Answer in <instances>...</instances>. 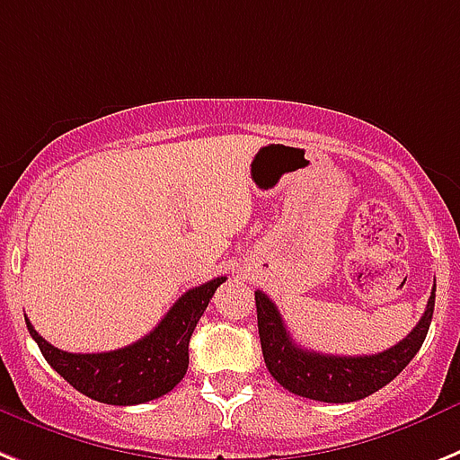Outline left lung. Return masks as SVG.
I'll use <instances>...</instances> for the list:
<instances>
[{
  "label": "left lung",
  "mask_w": 460,
  "mask_h": 460,
  "mask_svg": "<svg viewBox=\"0 0 460 460\" xmlns=\"http://www.w3.org/2000/svg\"><path fill=\"white\" fill-rule=\"evenodd\" d=\"M254 304L261 353L273 379L295 395L339 404L372 395L385 384H391L411 362L433 320L435 288L419 325L400 343L374 355H325L299 349L289 337L276 304L261 289L254 292Z\"/></svg>",
  "instance_id": "1"
}]
</instances>
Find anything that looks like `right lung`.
<instances>
[{
    "label": "right lung",
    "mask_w": 460,
    "mask_h": 460,
    "mask_svg": "<svg viewBox=\"0 0 460 460\" xmlns=\"http://www.w3.org/2000/svg\"><path fill=\"white\" fill-rule=\"evenodd\" d=\"M224 280L212 278L184 292L146 337L110 353H67L46 341L30 320L25 323L46 362L76 391L105 404H142L171 393L184 379L189 339Z\"/></svg>",
    "instance_id": "obj_1"
}]
</instances>
